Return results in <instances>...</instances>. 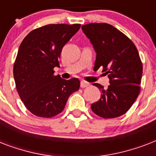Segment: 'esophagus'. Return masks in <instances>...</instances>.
<instances>
[{
    "label": "esophagus",
    "instance_id": "obj_1",
    "mask_svg": "<svg viewBox=\"0 0 156 156\" xmlns=\"http://www.w3.org/2000/svg\"><path fill=\"white\" fill-rule=\"evenodd\" d=\"M80 86L82 88H84V87H88V86H90V83H87V82H86V81H82V82H81Z\"/></svg>",
    "mask_w": 156,
    "mask_h": 156
}]
</instances>
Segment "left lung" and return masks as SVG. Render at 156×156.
<instances>
[{
    "instance_id": "8db88e82",
    "label": "left lung",
    "mask_w": 156,
    "mask_h": 156,
    "mask_svg": "<svg viewBox=\"0 0 156 156\" xmlns=\"http://www.w3.org/2000/svg\"><path fill=\"white\" fill-rule=\"evenodd\" d=\"M82 30L96 52L94 70L103 69L110 85L104 89L94 83L101 97L90 105L94 113L103 118H115L130 108L140 93L143 64L138 49L125 34L108 23H90Z\"/></svg>"
}]
</instances>
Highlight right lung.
<instances>
[{
  "label": "right lung",
  "instance_id": "obj_1",
  "mask_svg": "<svg viewBox=\"0 0 156 156\" xmlns=\"http://www.w3.org/2000/svg\"><path fill=\"white\" fill-rule=\"evenodd\" d=\"M80 24H49L33 30L21 43L13 65L18 95L26 108L40 117L50 118L63 111L80 81L54 75L60 67L61 50L79 30Z\"/></svg>",
  "mask_w": 156,
  "mask_h": 156
}]
</instances>
